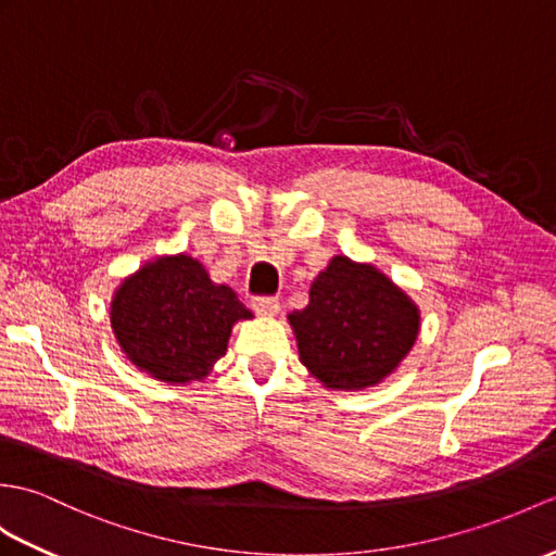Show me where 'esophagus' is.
I'll return each mask as SVG.
<instances>
[{"mask_svg": "<svg viewBox=\"0 0 556 556\" xmlns=\"http://www.w3.org/2000/svg\"><path fill=\"white\" fill-rule=\"evenodd\" d=\"M253 309H255V315H261V317H275L279 313V301L277 299H255Z\"/></svg>", "mask_w": 556, "mask_h": 556, "instance_id": "esophagus-1", "label": "esophagus"}]
</instances>
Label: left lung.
Returning <instances> with one entry per match:
<instances>
[{
	"instance_id": "left-lung-1",
	"label": "left lung",
	"mask_w": 556,
	"mask_h": 556,
	"mask_svg": "<svg viewBox=\"0 0 556 556\" xmlns=\"http://www.w3.org/2000/svg\"><path fill=\"white\" fill-rule=\"evenodd\" d=\"M303 367L325 389L365 391L389 379L421 329L417 303L377 265L333 255L287 315Z\"/></svg>"
}]
</instances>
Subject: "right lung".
<instances>
[{"label":"right lung","instance_id":"add662e5","mask_svg":"<svg viewBox=\"0 0 556 556\" xmlns=\"http://www.w3.org/2000/svg\"><path fill=\"white\" fill-rule=\"evenodd\" d=\"M109 317L125 359L151 379L185 386L208 377L231 329L253 313L197 257L163 253L115 287Z\"/></svg>","mask_w":556,"mask_h":556}]
</instances>
